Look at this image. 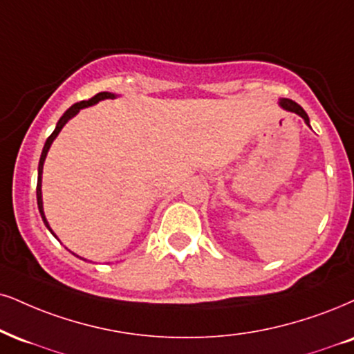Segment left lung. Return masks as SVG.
I'll use <instances>...</instances> for the list:
<instances>
[{"instance_id": "8db88e82", "label": "left lung", "mask_w": 354, "mask_h": 354, "mask_svg": "<svg viewBox=\"0 0 354 354\" xmlns=\"http://www.w3.org/2000/svg\"><path fill=\"white\" fill-rule=\"evenodd\" d=\"M279 106H281L282 110L299 115L305 121V124H307L308 128H310V120H308L307 113H305V110H304L302 106H300V104H297L295 102H292V100H289V98H281V100H279Z\"/></svg>"}]
</instances>
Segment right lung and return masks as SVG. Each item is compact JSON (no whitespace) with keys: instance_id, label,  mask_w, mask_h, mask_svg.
Instances as JSON below:
<instances>
[{"instance_id":"right-lung-1","label":"right lung","mask_w":354,"mask_h":354,"mask_svg":"<svg viewBox=\"0 0 354 354\" xmlns=\"http://www.w3.org/2000/svg\"><path fill=\"white\" fill-rule=\"evenodd\" d=\"M116 97H118V95H115V93H110V91H102V93H97V95H95L93 98L85 100V102H80V103L72 104V106L68 108V110L64 113L62 118H60V120L57 121V126H55L54 133H52L50 136L47 138L46 144H44V149H42L41 159H39V169H37V189H36V194H37V208H39V213H41L44 225L47 226V230H49L52 234H54V231H52V228L49 226V221H47L46 215H44V205H42V169H44V162H46L47 152H49L50 146H52V142H54V139H55L57 136H59V133H60V131H62L64 126L68 123V120H72L73 116L78 115V111L84 110V108H86V106H91V104H97L98 102H102V100H113V98H116ZM54 236H55V234H54ZM55 238H57V236H55ZM75 256H77V254H75ZM77 257H80V256H77ZM84 261H86V259H84Z\"/></svg>"}]
</instances>
